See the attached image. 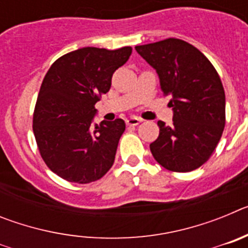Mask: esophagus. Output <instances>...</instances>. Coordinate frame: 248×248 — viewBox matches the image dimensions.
Returning a JSON list of instances; mask_svg holds the SVG:
<instances>
[{
  "label": "esophagus",
  "mask_w": 248,
  "mask_h": 248,
  "mask_svg": "<svg viewBox=\"0 0 248 248\" xmlns=\"http://www.w3.org/2000/svg\"><path fill=\"white\" fill-rule=\"evenodd\" d=\"M141 122H143V120L140 119V118H138V117H130V118H128V119H126V125H133V126H135V125H138L139 123H141Z\"/></svg>",
  "instance_id": "34e87169"
}]
</instances>
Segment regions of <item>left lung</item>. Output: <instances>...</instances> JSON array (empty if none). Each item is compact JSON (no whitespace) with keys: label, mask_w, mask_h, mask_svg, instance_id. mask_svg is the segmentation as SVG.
Returning <instances> with one entry per match:
<instances>
[{"label":"left lung","mask_w":248,"mask_h":248,"mask_svg":"<svg viewBox=\"0 0 248 248\" xmlns=\"http://www.w3.org/2000/svg\"><path fill=\"white\" fill-rule=\"evenodd\" d=\"M156 71L171 99L172 125L159 120V137L150 144L157 163L187 172L205 164L225 128V91L217 72L198 48L177 38L135 47Z\"/></svg>","instance_id":"left-lung-1"}]
</instances>
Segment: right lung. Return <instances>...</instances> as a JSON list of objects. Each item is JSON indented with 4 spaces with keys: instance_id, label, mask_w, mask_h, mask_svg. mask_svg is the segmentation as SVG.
I'll return each instance as SVG.
<instances>
[{
    "instance_id": "obj_1",
    "label": "right lung",
    "mask_w": 248,
    "mask_h": 248,
    "mask_svg": "<svg viewBox=\"0 0 248 248\" xmlns=\"http://www.w3.org/2000/svg\"><path fill=\"white\" fill-rule=\"evenodd\" d=\"M130 54L131 47H84L62 56L48 69L34 108L33 133L46 165L64 180L89 184L113 165L125 123L103 120L93 125L94 105Z\"/></svg>"
}]
</instances>
